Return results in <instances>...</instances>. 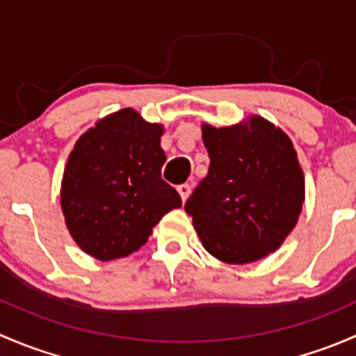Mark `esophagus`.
<instances>
[{
	"label": "esophagus",
	"instance_id": "34e87169",
	"mask_svg": "<svg viewBox=\"0 0 356 356\" xmlns=\"http://www.w3.org/2000/svg\"><path fill=\"white\" fill-rule=\"evenodd\" d=\"M191 188H193L191 184H181V186H179V188H177L179 195H181L182 203H186V201H188L189 195H191Z\"/></svg>",
	"mask_w": 356,
	"mask_h": 356
}]
</instances>
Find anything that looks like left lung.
<instances>
[{"label":"left lung","instance_id":"obj_1","mask_svg":"<svg viewBox=\"0 0 356 356\" xmlns=\"http://www.w3.org/2000/svg\"><path fill=\"white\" fill-rule=\"evenodd\" d=\"M208 175L184 204L204 250L245 265L279 250L305 201V175L282 129L260 115L229 127L201 125Z\"/></svg>","mask_w":356,"mask_h":356}]
</instances>
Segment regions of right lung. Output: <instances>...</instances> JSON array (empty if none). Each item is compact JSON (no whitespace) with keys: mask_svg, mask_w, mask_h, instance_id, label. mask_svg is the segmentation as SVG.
I'll return each instance as SVG.
<instances>
[{"mask_svg":"<svg viewBox=\"0 0 356 356\" xmlns=\"http://www.w3.org/2000/svg\"><path fill=\"white\" fill-rule=\"evenodd\" d=\"M163 125L134 108L106 115L75 143L63 170L60 203L72 239L98 260L134 253L165 213L182 204L161 179Z\"/></svg>","mask_w":356,"mask_h":356,"instance_id":"right-lung-1","label":"right lung"}]
</instances>
